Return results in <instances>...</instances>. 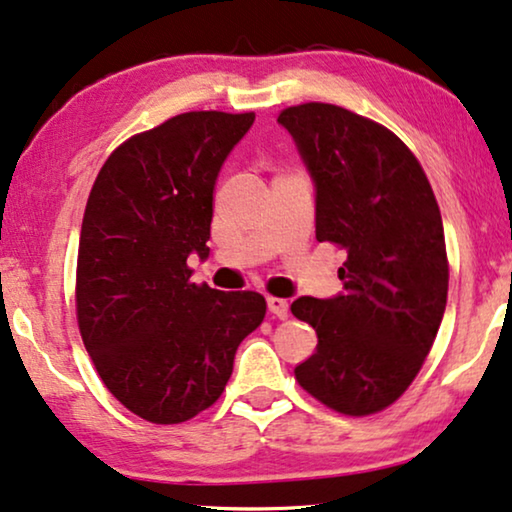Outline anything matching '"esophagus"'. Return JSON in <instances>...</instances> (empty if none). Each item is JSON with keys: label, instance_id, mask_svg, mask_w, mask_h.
<instances>
[{"label": "esophagus", "instance_id": "34e87169", "mask_svg": "<svg viewBox=\"0 0 512 512\" xmlns=\"http://www.w3.org/2000/svg\"><path fill=\"white\" fill-rule=\"evenodd\" d=\"M268 312L277 319L289 317V303L284 298H268Z\"/></svg>", "mask_w": 512, "mask_h": 512}]
</instances>
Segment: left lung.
Segmentation results:
<instances>
[{
	"label": "left lung",
	"mask_w": 512,
	"mask_h": 512,
	"mask_svg": "<svg viewBox=\"0 0 512 512\" xmlns=\"http://www.w3.org/2000/svg\"><path fill=\"white\" fill-rule=\"evenodd\" d=\"M277 123L314 184L317 240L347 254L333 298L291 312L317 331L296 380L342 415L396 401L429 354L447 303L443 219L429 179L394 132L335 104H298Z\"/></svg>",
	"instance_id": "left-lung-1"
}]
</instances>
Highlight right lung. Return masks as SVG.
<instances>
[{"label": "right lung", "mask_w": 512, "mask_h": 512, "mask_svg": "<svg viewBox=\"0 0 512 512\" xmlns=\"http://www.w3.org/2000/svg\"><path fill=\"white\" fill-rule=\"evenodd\" d=\"M254 114L191 111L130 137L107 158L83 214L76 317L107 389L153 424L207 410L233 375L265 298L193 284L209 256L214 186Z\"/></svg>", "instance_id": "add662e5"}]
</instances>
